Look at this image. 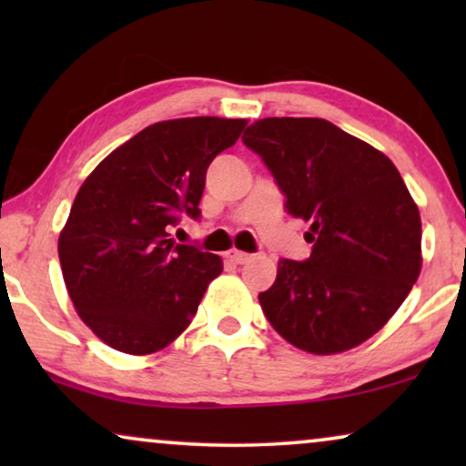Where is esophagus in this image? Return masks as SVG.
<instances>
[{
  "mask_svg": "<svg viewBox=\"0 0 466 466\" xmlns=\"http://www.w3.org/2000/svg\"><path fill=\"white\" fill-rule=\"evenodd\" d=\"M225 258L231 260V263H235V265H246L252 257H250V254H246V252H241V250H235V248H233V250H227L225 252Z\"/></svg>",
  "mask_w": 466,
  "mask_h": 466,
  "instance_id": "1",
  "label": "esophagus"
}]
</instances>
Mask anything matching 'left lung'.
Returning a JSON list of instances; mask_svg holds the SVG:
<instances>
[{
  "mask_svg": "<svg viewBox=\"0 0 466 466\" xmlns=\"http://www.w3.org/2000/svg\"><path fill=\"white\" fill-rule=\"evenodd\" d=\"M309 222L308 260L279 258L258 301L271 327L311 354H337L378 333L422 267V222L386 155L324 118H260L241 136Z\"/></svg>",
  "mask_w": 466,
  "mask_h": 466,
  "instance_id": "left-lung-1",
  "label": "left lung"
}]
</instances>
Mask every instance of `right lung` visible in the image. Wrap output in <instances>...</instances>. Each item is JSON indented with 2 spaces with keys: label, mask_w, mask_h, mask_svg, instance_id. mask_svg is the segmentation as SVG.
Here are the masks:
<instances>
[{
  "label": "right lung",
  "mask_w": 466,
  "mask_h": 466,
  "mask_svg": "<svg viewBox=\"0 0 466 466\" xmlns=\"http://www.w3.org/2000/svg\"><path fill=\"white\" fill-rule=\"evenodd\" d=\"M246 123L195 116L150 125L80 187L59 235V260L76 311L107 346L158 352L193 320L222 258L176 244L169 231L182 214L199 218L209 163Z\"/></svg>",
  "instance_id": "add662e5"
}]
</instances>
